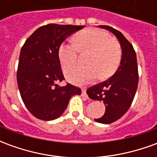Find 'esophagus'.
Instances as JSON below:
<instances>
[{"instance_id":"34e87169","label":"esophagus","mask_w":157,"mask_h":157,"mask_svg":"<svg viewBox=\"0 0 157 157\" xmlns=\"http://www.w3.org/2000/svg\"><path fill=\"white\" fill-rule=\"evenodd\" d=\"M82 97L88 98V96H87V94H86V89H82Z\"/></svg>"}]
</instances>
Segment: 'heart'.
<instances>
[{"mask_svg": "<svg viewBox=\"0 0 157 157\" xmlns=\"http://www.w3.org/2000/svg\"><path fill=\"white\" fill-rule=\"evenodd\" d=\"M75 44L63 43L59 48V59L62 66L66 68L73 65L78 51L87 53L85 59L86 66L74 65L65 70L69 82L79 86L87 85L98 78L112 76L120 65L122 49L120 44L108 33L95 29L82 30L74 36Z\"/></svg>", "mask_w": 157, "mask_h": 157, "instance_id": "1", "label": "heart"}]
</instances>
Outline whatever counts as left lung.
I'll return each mask as SVG.
<instances>
[{
  "label": "left lung",
  "mask_w": 157,
  "mask_h": 157,
  "mask_svg": "<svg viewBox=\"0 0 157 157\" xmlns=\"http://www.w3.org/2000/svg\"><path fill=\"white\" fill-rule=\"evenodd\" d=\"M99 28L112 32L117 37L122 48V59L117 71L105 82L86 90L90 98L102 101L105 104L102 117L94 118L101 124H111L121 118L130 108L138 87L137 58L133 45L117 29L106 25Z\"/></svg>",
  "instance_id": "left-lung-1"
}]
</instances>
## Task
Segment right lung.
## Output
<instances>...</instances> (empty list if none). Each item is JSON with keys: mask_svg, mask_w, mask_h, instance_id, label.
Here are the masks:
<instances>
[{"mask_svg": "<svg viewBox=\"0 0 157 157\" xmlns=\"http://www.w3.org/2000/svg\"><path fill=\"white\" fill-rule=\"evenodd\" d=\"M85 26H42L29 37L19 56L17 80L22 101L33 115L48 121L59 118L67 108L72 96L82 90L65 80L59 59V48L63 41Z\"/></svg>", "mask_w": 157, "mask_h": 157, "instance_id": "obj_1", "label": "right lung"}]
</instances>
